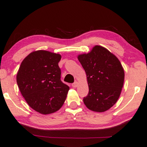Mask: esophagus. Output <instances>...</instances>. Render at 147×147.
Returning <instances> with one entry per match:
<instances>
[{"mask_svg": "<svg viewBox=\"0 0 147 147\" xmlns=\"http://www.w3.org/2000/svg\"><path fill=\"white\" fill-rule=\"evenodd\" d=\"M78 83L77 82V81H76V82H74V83H72L71 84V86L73 87H78Z\"/></svg>", "mask_w": 147, "mask_h": 147, "instance_id": "1", "label": "esophagus"}]
</instances>
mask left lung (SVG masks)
Here are the masks:
<instances>
[{"label": "left lung", "mask_w": 147, "mask_h": 147, "mask_svg": "<svg viewBox=\"0 0 147 147\" xmlns=\"http://www.w3.org/2000/svg\"><path fill=\"white\" fill-rule=\"evenodd\" d=\"M87 75L89 93L83 102L94 112H105L113 107L120 95L124 70L116 56L96 45L87 54L78 56Z\"/></svg>", "instance_id": "8db88e82"}]
</instances>
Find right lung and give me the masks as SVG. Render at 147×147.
Returning a JSON list of instances; mask_svg holds the SVG:
<instances>
[{
  "mask_svg": "<svg viewBox=\"0 0 147 147\" xmlns=\"http://www.w3.org/2000/svg\"><path fill=\"white\" fill-rule=\"evenodd\" d=\"M59 54L37 51L22 61L17 84L27 103L42 114L58 111L66 100L69 87L61 81Z\"/></svg>",
  "mask_w": 147,
  "mask_h": 147,
  "instance_id": "1",
  "label": "right lung"
}]
</instances>
